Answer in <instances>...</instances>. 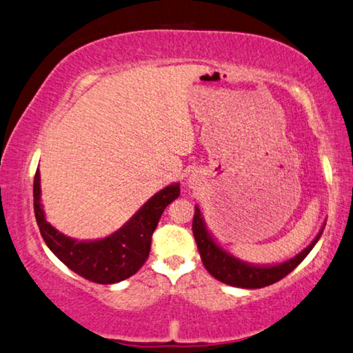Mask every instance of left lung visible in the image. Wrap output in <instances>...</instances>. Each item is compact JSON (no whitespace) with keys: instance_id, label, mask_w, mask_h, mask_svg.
<instances>
[{"instance_id":"8db88e82","label":"left lung","mask_w":353,"mask_h":353,"mask_svg":"<svg viewBox=\"0 0 353 353\" xmlns=\"http://www.w3.org/2000/svg\"><path fill=\"white\" fill-rule=\"evenodd\" d=\"M192 232L195 243H197L200 257H202V262L205 268L208 270V273L213 278L221 281V283L233 287H243V289H260V287H267L285 278L311 252V249L316 245L319 238H321L322 233H319L316 240L294 259L287 260L284 263L274 265V267H256V265L241 262V260L230 256L229 252H225L224 249H221L216 245L208 233L207 227L203 224L200 210L197 207H195V214L192 221Z\"/></svg>"}]
</instances>
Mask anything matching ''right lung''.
<instances>
[{
	"mask_svg": "<svg viewBox=\"0 0 353 353\" xmlns=\"http://www.w3.org/2000/svg\"><path fill=\"white\" fill-rule=\"evenodd\" d=\"M34 216L41 235L50 251L69 270L96 284L120 283L142 268L150 256L151 236L165 207L180 195V186L172 184L154 194L134 218L113 235L97 241H75L46 221L41 207L39 170H36Z\"/></svg>",
	"mask_w": 353,
	"mask_h": 353,
	"instance_id": "right-lung-1",
	"label": "right lung"
}]
</instances>
